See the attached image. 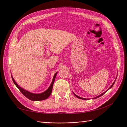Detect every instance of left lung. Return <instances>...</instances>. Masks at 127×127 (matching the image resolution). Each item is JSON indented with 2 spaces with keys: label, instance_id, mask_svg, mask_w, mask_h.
Wrapping results in <instances>:
<instances>
[{
  "label": "left lung",
  "instance_id": "8db88e82",
  "mask_svg": "<svg viewBox=\"0 0 127 127\" xmlns=\"http://www.w3.org/2000/svg\"><path fill=\"white\" fill-rule=\"evenodd\" d=\"M117 77H116V79H117ZM116 80H115V81H116ZM115 81L113 82V83L112 84V85H111L109 88V89L108 90H107V91H106L105 92H104V93H103L102 94H100V95H99L98 96H97L96 97H94V98H93V99H95V98H98V97H100V96H101L102 95H103L104 94V93H106V92L107 91H108L109 90H110V88H111V87H112V86H113V85H114V83H115ZM73 93H74V94L75 95V96H76L77 97V98H80V99H89V98H82V97H79V96H77V95H76L74 93V92H73Z\"/></svg>",
  "mask_w": 127,
  "mask_h": 127
}]
</instances>
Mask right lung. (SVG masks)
Wrapping results in <instances>:
<instances>
[{"instance_id":"add662e5","label":"right lung","mask_w":127,"mask_h":127,"mask_svg":"<svg viewBox=\"0 0 127 127\" xmlns=\"http://www.w3.org/2000/svg\"><path fill=\"white\" fill-rule=\"evenodd\" d=\"M57 72H56V74H55L54 76H53L52 81L48 89L44 92H43V93H41L40 94H35V93H31V92L23 89V88H22V87H21L20 86H19L17 84V83L15 82V80L14 79L12 75H11V78H12V80L15 85L16 86V87L18 88L19 90L21 92V93L23 94L25 97H26L27 98L30 99V100L33 101H42V100H44V99H47V98L49 97V96L51 95L52 93V91L53 83H54L57 74Z\"/></svg>"}]
</instances>
